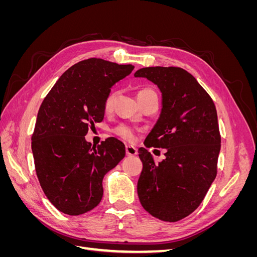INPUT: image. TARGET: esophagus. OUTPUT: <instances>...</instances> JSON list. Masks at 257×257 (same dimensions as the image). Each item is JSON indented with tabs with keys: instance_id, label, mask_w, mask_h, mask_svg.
<instances>
[{
	"instance_id": "34e87169",
	"label": "esophagus",
	"mask_w": 257,
	"mask_h": 257,
	"mask_svg": "<svg viewBox=\"0 0 257 257\" xmlns=\"http://www.w3.org/2000/svg\"><path fill=\"white\" fill-rule=\"evenodd\" d=\"M125 151L127 157H135V155H137V149L133 146H126Z\"/></svg>"
}]
</instances>
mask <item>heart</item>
<instances>
[{"mask_svg":"<svg viewBox=\"0 0 257 257\" xmlns=\"http://www.w3.org/2000/svg\"><path fill=\"white\" fill-rule=\"evenodd\" d=\"M148 90L149 89H145L141 92L148 91ZM113 99H114L113 93H110V94L106 97L105 102H104V110L106 112L111 110L112 105H113ZM113 133L125 142H132V141H134V138H135V130L132 126L127 125V124H120V125L115 126L113 128Z\"/></svg>","mask_w":257,"mask_h":257,"instance_id":"obj_1","label":"heart"}]
</instances>
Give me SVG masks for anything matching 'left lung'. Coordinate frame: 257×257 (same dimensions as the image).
<instances>
[{"label": "left lung", "instance_id": "1", "mask_svg": "<svg viewBox=\"0 0 257 257\" xmlns=\"http://www.w3.org/2000/svg\"><path fill=\"white\" fill-rule=\"evenodd\" d=\"M134 76L157 84L162 93L161 113L145 146L166 149L159 163L146 148L138 149L144 165L138 197L154 217L177 222L200 205L215 179L221 149L215 106L180 67H145Z\"/></svg>", "mask_w": 257, "mask_h": 257}]
</instances>
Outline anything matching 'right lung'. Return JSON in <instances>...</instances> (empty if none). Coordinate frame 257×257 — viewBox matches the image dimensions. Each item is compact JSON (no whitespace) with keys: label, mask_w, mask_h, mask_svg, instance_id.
<instances>
[{"label":"right lung","mask_w":257,"mask_h":257,"mask_svg":"<svg viewBox=\"0 0 257 257\" xmlns=\"http://www.w3.org/2000/svg\"><path fill=\"white\" fill-rule=\"evenodd\" d=\"M134 66L88 59L69 67L45 97L32 136L36 175L45 195L61 212L79 215L103 197V178L125 157L113 137L100 145L85 141L89 127L104 119L112 85Z\"/></svg>","instance_id":"obj_1"}]
</instances>
